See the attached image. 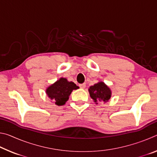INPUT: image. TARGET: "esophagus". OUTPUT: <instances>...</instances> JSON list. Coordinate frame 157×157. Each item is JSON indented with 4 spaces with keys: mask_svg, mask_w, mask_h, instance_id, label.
<instances>
[{
    "mask_svg": "<svg viewBox=\"0 0 157 157\" xmlns=\"http://www.w3.org/2000/svg\"><path fill=\"white\" fill-rule=\"evenodd\" d=\"M79 87H80L81 89H84L85 87H86V84H85V83L80 84H79Z\"/></svg>",
    "mask_w": 157,
    "mask_h": 157,
    "instance_id": "esophagus-1",
    "label": "esophagus"
}]
</instances>
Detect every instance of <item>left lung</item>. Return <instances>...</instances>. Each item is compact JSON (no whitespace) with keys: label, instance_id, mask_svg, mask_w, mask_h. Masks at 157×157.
Returning <instances> with one entry per match:
<instances>
[{"label":"left lung","instance_id":"obj_1","mask_svg":"<svg viewBox=\"0 0 157 157\" xmlns=\"http://www.w3.org/2000/svg\"><path fill=\"white\" fill-rule=\"evenodd\" d=\"M89 92L90 96L95 104H98V101L103 102H108L111 95V89L103 82H99L94 86H90Z\"/></svg>","mask_w":157,"mask_h":157}]
</instances>
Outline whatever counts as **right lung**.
<instances>
[{"label":"right lung","mask_w":157,"mask_h":157,"mask_svg":"<svg viewBox=\"0 0 157 157\" xmlns=\"http://www.w3.org/2000/svg\"><path fill=\"white\" fill-rule=\"evenodd\" d=\"M79 87L73 82H68L67 79L61 78L46 89V94L50 100L55 101V105L62 106L67 102L69 95L73 90Z\"/></svg>","instance_id":"obj_1"}]
</instances>
